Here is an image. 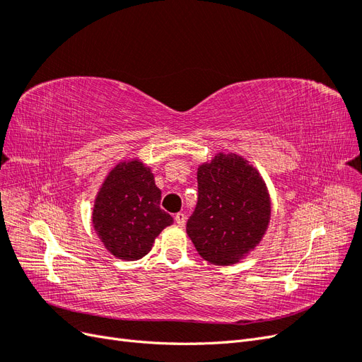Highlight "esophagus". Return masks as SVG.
<instances>
[{
	"label": "esophagus",
	"instance_id": "obj_1",
	"mask_svg": "<svg viewBox=\"0 0 362 362\" xmlns=\"http://www.w3.org/2000/svg\"><path fill=\"white\" fill-rule=\"evenodd\" d=\"M175 222H177L180 226H184V223H185V216H184L182 213L175 214Z\"/></svg>",
	"mask_w": 362,
	"mask_h": 362
}]
</instances>
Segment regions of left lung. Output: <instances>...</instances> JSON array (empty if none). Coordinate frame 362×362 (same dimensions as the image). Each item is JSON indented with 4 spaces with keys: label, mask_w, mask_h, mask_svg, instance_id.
<instances>
[{
    "label": "left lung",
    "mask_w": 362,
    "mask_h": 362,
    "mask_svg": "<svg viewBox=\"0 0 362 362\" xmlns=\"http://www.w3.org/2000/svg\"><path fill=\"white\" fill-rule=\"evenodd\" d=\"M270 221L264 181L237 154H217L198 169V204L187 234L198 254L216 266H231L261 242Z\"/></svg>",
    "instance_id": "8db88e82"
}]
</instances>
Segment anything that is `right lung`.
<instances>
[{
	"instance_id": "obj_1",
	"label": "right lung",
	"mask_w": 362,
	"mask_h": 362,
	"mask_svg": "<svg viewBox=\"0 0 362 362\" xmlns=\"http://www.w3.org/2000/svg\"><path fill=\"white\" fill-rule=\"evenodd\" d=\"M161 190L139 160L119 163L96 194L92 222L105 249L119 259L145 257L173 218L160 208Z\"/></svg>"
}]
</instances>
